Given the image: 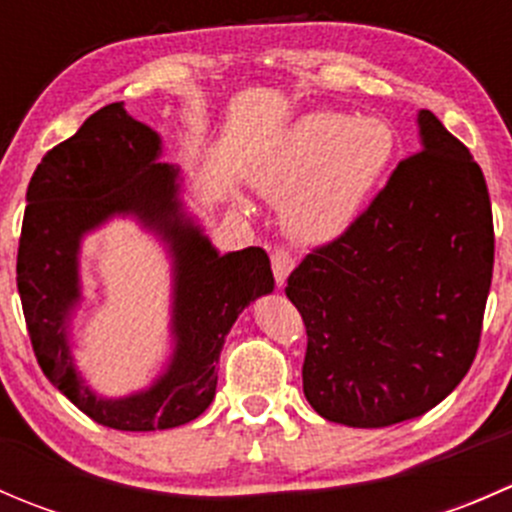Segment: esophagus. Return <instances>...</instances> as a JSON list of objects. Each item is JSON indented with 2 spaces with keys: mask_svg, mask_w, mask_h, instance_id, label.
I'll return each mask as SVG.
<instances>
[{
  "mask_svg": "<svg viewBox=\"0 0 512 512\" xmlns=\"http://www.w3.org/2000/svg\"><path fill=\"white\" fill-rule=\"evenodd\" d=\"M270 260H272V272H275L277 285L282 287V285H285V282H287L289 272L294 270V257L289 255L285 247H277V250H272Z\"/></svg>",
  "mask_w": 512,
  "mask_h": 512,
  "instance_id": "34e87169",
  "label": "esophagus"
}]
</instances>
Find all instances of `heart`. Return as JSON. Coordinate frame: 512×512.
I'll list each match as a JSON object with an SVG mask.
<instances>
[{"label":"heart","mask_w":512,"mask_h":512,"mask_svg":"<svg viewBox=\"0 0 512 512\" xmlns=\"http://www.w3.org/2000/svg\"><path fill=\"white\" fill-rule=\"evenodd\" d=\"M394 156V133L376 118L309 113L250 165V183L285 204V227L319 245L342 235L364 210Z\"/></svg>","instance_id":"1"}]
</instances>
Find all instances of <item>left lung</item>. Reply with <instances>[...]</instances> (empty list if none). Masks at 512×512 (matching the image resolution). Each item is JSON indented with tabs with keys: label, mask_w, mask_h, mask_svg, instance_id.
<instances>
[{
	"label": "left lung",
	"mask_w": 512,
	"mask_h": 512,
	"mask_svg": "<svg viewBox=\"0 0 512 512\" xmlns=\"http://www.w3.org/2000/svg\"><path fill=\"white\" fill-rule=\"evenodd\" d=\"M418 136L421 151L285 287L307 327L304 396L344 426L423 416L478 352L495 252L488 185L431 111Z\"/></svg>",
	"instance_id": "left-lung-1"
}]
</instances>
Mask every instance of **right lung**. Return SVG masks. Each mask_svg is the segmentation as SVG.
Listing matches in <instances>:
<instances>
[{
  "mask_svg": "<svg viewBox=\"0 0 512 512\" xmlns=\"http://www.w3.org/2000/svg\"><path fill=\"white\" fill-rule=\"evenodd\" d=\"M160 151L158 133L128 116L123 101L103 106L36 165L19 237L17 287L36 361L71 404L116 431H163L203 414L227 332L252 299L275 289L262 247L220 255L185 215L180 168L158 163ZM116 214H133L169 245L176 347L148 390L103 400L75 371L68 322L80 301V237Z\"/></svg>",
  "mask_w": 512,
  "mask_h": 512,
  "instance_id": "right-lung-1",
  "label": "right lung"
}]
</instances>
